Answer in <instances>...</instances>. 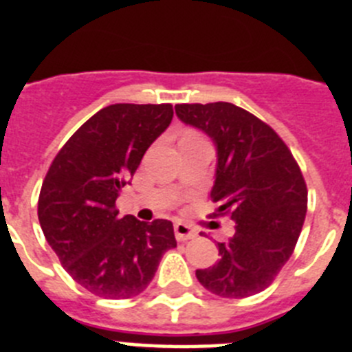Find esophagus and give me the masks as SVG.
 I'll list each match as a JSON object with an SVG mask.
<instances>
[{
	"mask_svg": "<svg viewBox=\"0 0 352 352\" xmlns=\"http://www.w3.org/2000/svg\"><path fill=\"white\" fill-rule=\"evenodd\" d=\"M174 234H176V239H178V241H186V239L194 238L195 231L188 226V223L178 220V222H174Z\"/></svg>",
	"mask_w": 352,
	"mask_h": 352,
	"instance_id": "obj_1",
	"label": "esophagus"
}]
</instances>
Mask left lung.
Listing matches in <instances>:
<instances>
[{"instance_id":"obj_1","label":"left lung","mask_w":352,"mask_h":352,"mask_svg":"<svg viewBox=\"0 0 352 352\" xmlns=\"http://www.w3.org/2000/svg\"><path fill=\"white\" fill-rule=\"evenodd\" d=\"M176 116L213 141L214 217L234 220L232 238L219 243V263L195 276L217 296L257 294L275 280L300 238L307 214L303 174L278 133L238 105L178 104Z\"/></svg>"}]
</instances>
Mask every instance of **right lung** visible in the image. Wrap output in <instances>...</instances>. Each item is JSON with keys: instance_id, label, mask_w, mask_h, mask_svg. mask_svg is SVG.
<instances>
[{"instance_id": "add662e5", "label": "right lung", "mask_w": 352, "mask_h": 352, "mask_svg": "<svg viewBox=\"0 0 352 352\" xmlns=\"http://www.w3.org/2000/svg\"><path fill=\"white\" fill-rule=\"evenodd\" d=\"M170 104L100 109L56 155L38 197L43 236L68 275L111 300L138 296L176 247L173 222L120 217L116 199L173 120Z\"/></svg>"}]
</instances>
